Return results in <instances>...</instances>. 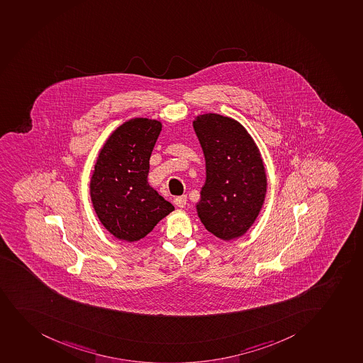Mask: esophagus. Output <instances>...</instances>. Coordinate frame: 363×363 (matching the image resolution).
<instances>
[{
  "mask_svg": "<svg viewBox=\"0 0 363 363\" xmlns=\"http://www.w3.org/2000/svg\"><path fill=\"white\" fill-rule=\"evenodd\" d=\"M186 196H179V197L174 199V204H176V206H178V208H184V206H186Z\"/></svg>",
  "mask_w": 363,
  "mask_h": 363,
  "instance_id": "esophagus-1",
  "label": "esophagus"
}]
</instances>
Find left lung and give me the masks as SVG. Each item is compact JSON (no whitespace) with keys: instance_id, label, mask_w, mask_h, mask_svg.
<instances>
[{"instance_id":"8db88e82","label":"left lung","mask_w":363,"mask_h":363,"mask_svg":"<svg viewBox=\"0 0 363 363\" xmlns=\"http://www.w3.org/2000/svg\"><path fill=\"white\" fill-rule=\"evenodd\" d=\"M206 159V183L197 215L222 240L242 237L259 215L267 179L259 148L242 124L218 113L192 122Z\"/></svg>"}]
</instances>
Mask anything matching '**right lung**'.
Returning a JSON list of instances; mask_svg holds the SVG:
<instances>
[{
  "instance_id": "right-lung-1",
  "label": "right lung",
  "mask_w": 363,
  "mask_h": 363,
  "mask_svg": "<svg viewBox=\"0 0 363 363\" xmlns=\"http://www.w3.org/2000/svg\"><path fill=\"white\" fill-rule=\"evenodd\" d=\"M161 129L157 119H130L108 136L96 157L89 183L93 208L118 240H140L174 210L148 183L149 159Z\"/></svg>"
}]
</instances>
